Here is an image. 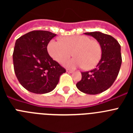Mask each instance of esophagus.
I'll list each match as a JSON object with an SVG mask.
<instances>
[{"instance_id": "obj_1", "label": "esophagus", "mask_w": 133, "mask_h": 133, "mask_svg": "<svg viewBox=\"0 0 133 133\" xmlns=\"http://www.w3.org/2000/svg\"><path fill=\"white\" fill-rule=\"evenodd\" d=\"M66 72H69V73H72L73 72V70H70V69H66Z\"/></svg>"}]
</instances>
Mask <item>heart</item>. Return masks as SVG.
Segmentation results:
<instances>
[{
	"label": "heart",
	"mask_w": 133,
	"mask_h": 133,
	"mask_svg": "<svg viewBox=\"0 0 133 133\" xmlns=\"http://www.w3.org/2000/svg\"><path fill=\"white\" fill-rule=\"evenodd\" d=\"M47 50L51 57L59 63L68 59L73 52L75 57L64 64L72 68L83 66L86 70L95 67L102 55L100 43L84 35L65 36L61 41L52 40L48 44Z\"/></svg>",
	"instance_id": "b5f03b06"
}]
</instances>
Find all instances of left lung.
<instances>
[{"label": "left lung", "mask_w": 133, "mask_h": 133, "mask_svg": "<svg viewBox=\"0 0 133 133\" xmlns=\"http://www.w3.org/2000/svg\"><path fill=\"white\" fill-rule=\"evenodd\" d=\"M97 39L101 46L102 56L97 67L82 72V78L76 86L81 92L89 95L101 93L112 86L122 63L121 45L110 35L101 32H85Z\"/></svg>", "instance_id": "left-lung-1"}]
</instances>
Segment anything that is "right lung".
<instances>
[{"label": "right lung", "mask_w": 133, "mask_h": 133, "mask_svg": "<svg viewBox=\"0 0 133 133\" xmlns=\"http://www.w3.org/2000/svg\"><path fill=\"white\" fill-rule=\"evenodd\" d=\"M56 35L46 30H33L16 41L12 55L14 70L21 85L30 92L52 91L61 75L66 72L48 53V44Z\"/></svg>", "instance_id": "1"}]
</instances>
